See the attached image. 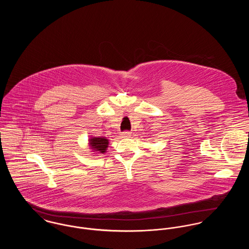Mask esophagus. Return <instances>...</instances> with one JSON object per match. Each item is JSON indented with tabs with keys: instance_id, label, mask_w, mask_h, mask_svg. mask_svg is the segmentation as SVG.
<instances>
[{
	"instance_id": "1",
	"label": "esophagus",
	"mask_w": 249,
	"mask_h": 249,
	"mask_svg": "<svg viewBox=\"0 0 249 249\" xmlns=\"http://www.w3.org/2000/svg\"><path fill=\"white\" fill-rule=\"evenodd\" d=\"M122 136H123L124 138H129V137L131 136V132H129V131H124V132L122 133Z\"/></svg>"
}]
</instances>
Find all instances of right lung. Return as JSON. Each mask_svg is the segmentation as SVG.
Returning <instances> with one entry per match:
<instances>
[{"label":"right lung","instance_id":"obj_1","mask_svg":"<svg viewBox=\"0 0 249 249\" xmlns=\"http://www.w3.org/2000/svg\"><path fill=\"white\" fill-rule=\"evenodd\" d=\"M108 143V139L106 137H92L89 139L90 147L98 153H106Z\"/></svg>","mask_w":249,"mask_h":249}]
</instances>
